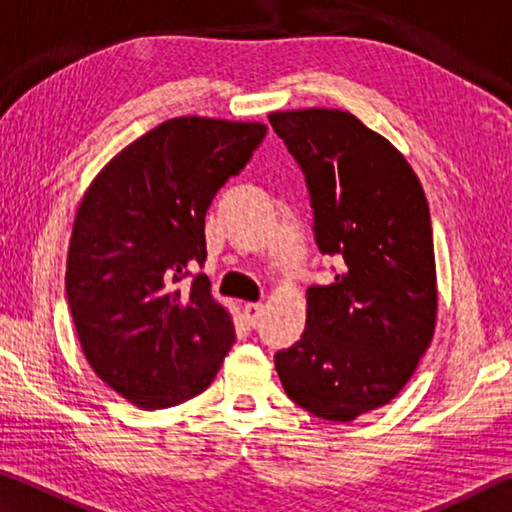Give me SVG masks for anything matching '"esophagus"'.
I'll return each mask as SVG.
<instances>
[{
	"mask_svg": "<svg viewBox=\"0 0 512 512\" xmlns=\"http://www.w3.org/2000/svg\"><path fill=\"white\" fill-rule=\"evenodd\" d=\"M259 314H262V305H259V302H248V305L244 307V318L248 320L250 325L257 323Z\"/></svg>",
	"mask_w": 512,
	"mask_h": 512,
	"instance_id": "obj_1",
	"label": "esophagus"
}]
</instances>
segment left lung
I'll use <instances>...</instances> for the list:
<instances>
[{"mask_svg": "<svg viewBox=\"0 0 512 512\" xmlns=\"http://www.w3.org/2000/svg\"><path fill=\"white\" fill-rule=\"evenodd\" d=\"M268 121L305 173L318 250L343 262L332 284L307 289L305 332L275 354V370L302 409L352 422L402 391L433 339L427 196L404 155L352 112L287 110Z\"/></svg>", "mask_w": 512, "mask_h": 512, "instance_id": "obj_1", "label": "left lung"}]
</instances>
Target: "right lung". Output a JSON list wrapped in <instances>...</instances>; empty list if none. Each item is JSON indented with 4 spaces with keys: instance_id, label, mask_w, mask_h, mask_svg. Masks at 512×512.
Returning a JSON list of instances; mask_svg holds the SVG:
<instances>
[{
    "instance_id": "right-lung-1",
    "label": "right lung",
    "mask_w": 512,
    "mask_h": 512,
    "mask_svg": "<svg viewBox=\"0 0 512 512\" xmlns=\"http://www.w3.org/2000/svg\"><path fill=\"white\" fill-rule=\"evenodd\" d=\"M259 121L176 117L119 151L85 192L65 293L92 370L140 409L203 393L235 343L203 266L205 212L262 144Z\"/></svg>"
}]
</instances>
